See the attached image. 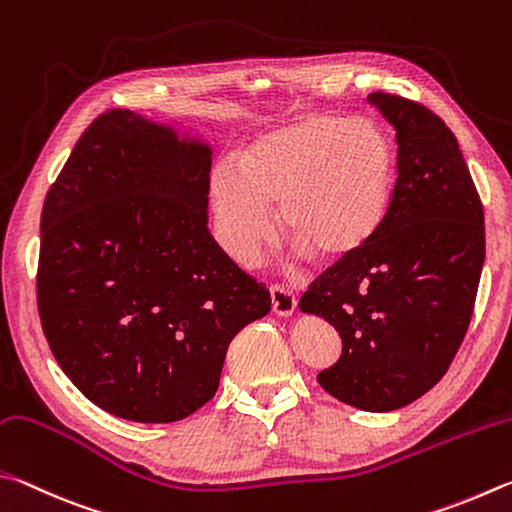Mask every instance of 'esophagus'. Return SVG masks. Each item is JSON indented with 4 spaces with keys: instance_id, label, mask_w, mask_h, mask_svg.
<instances>
[{
    "instance_id": "34e87169",
    "label": "esophagus",
    "mask_w": 512,
    "mask_h": 512,
    "mask_svg": "<svg viewBox=\"0 0 512 512\" xmlns=\"http://www.w3.org/2000/svg\"><path fill=\"white\" fill-rule=\"evenodd\" d=\"M270 297H272V310L279 317H290L292 312L297 310V297H294L290 290L281 288V285H272Z\"/></svg>"
}]
</instances>
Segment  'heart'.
<instances>
[{"label":"heart","mask_w":512,"mask_h":512,"mask_svg":"<svg viewBox=\"0 0 512 512\" xmlns=\"http://www.w3.org/2000/svg\"><path fill=\"white\" fill-rule=\"evenodd\" d=\"M396 150L378 123L328 112L301 114L251 134L236 164L213 168L206 197L220 245L251 265L276 236L321 263H342L369 245L387 218Z\"/></svg>","instance_id":"1"}]
</instances>
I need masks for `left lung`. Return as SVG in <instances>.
Here are the masks:
<instances>
[{
    "label": "left lung",
    "instance_id": "1",
    "mask_svg": "<svg viewBox=\"0 0 512 512\" xmlns=\"http://www.w3.org/2000/svg\"><path fill=\"white\" fill-rule=\"evenodd\" d=\"M396 130L398 179L387 218L360 254L310 285L299 308L324 317L342 355L317 380L364 411L418 400L468 333L486 258L483 206L459 141L425 105L366 98Z\"/></svg>",
    "mask_w": 512,
    "mask_h": 512
}]
</instances>
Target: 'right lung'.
Instances as JSON below:
<instances>
[{"mask_svg":"<svg viewBox=\"0 0 512 512\" xmlns=\"http://www.w3.org/2000/svg\"><path fill=\"white\" fill-rule=\"evenodd\" d=\"M213 150L107 110L44 200L38 310L53 357L96 407L175 423L218 391L238 330L270 312L206 215Z\"/></svg>","mask_w":512,"mask_h":512,"instance_id":"obj_1","label":"right lung"}]
</instances>
